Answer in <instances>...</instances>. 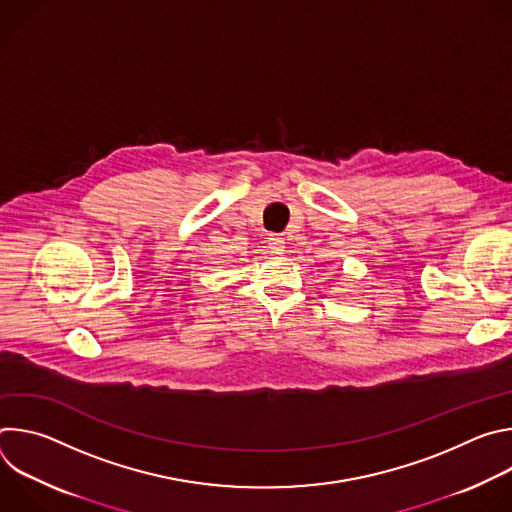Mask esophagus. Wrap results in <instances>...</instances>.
<instances>
[{"instance_id":"obj_1","label":"esophagus","mask_w":512,"mask_h":512,"mask_svg":"<svg viewBox=\"0 0 512 512\" xmlns=\"http://www.w3.org/2000/svg\"><path fill=\"white\" fill-rule=\"evenodd\" d=\"M267 243H269V249L273 253H283V249H285V243H283V239L279 235H269Z\"/></svg>"}]
</instances>
